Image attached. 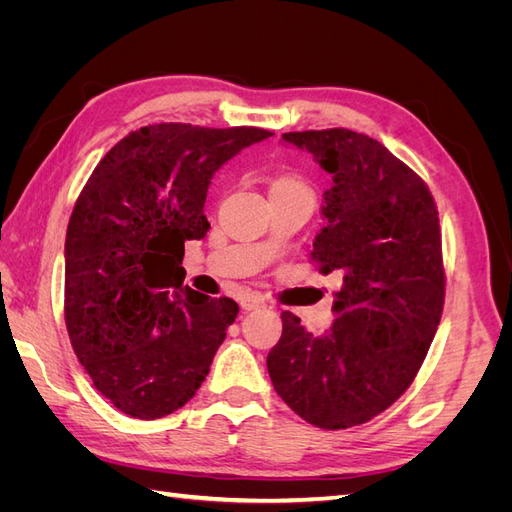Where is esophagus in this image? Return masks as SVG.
Masks as SVG:
<instances>
[{
  "label": "esophagus",
  "instance_id": "obj_1",
  "mask_svg": "<svg viewBox=\"0 0 512 512\" xmlns=\"http://www.w3.org/2000/svg\"><path fill=\"white\" fill-rule=\"evenodd\" d=\"M239 303H241L245 312H252V309H258V307H265V301H262L258 294H245V297H241Z\"/></svg>",
  "mask_w": 512,
  "mask_h": 512
}]
</instances>
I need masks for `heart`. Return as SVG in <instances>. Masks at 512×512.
<instances>
[{"label": "heart", "mask_w": 512, "mask_h": 512, "mask_svg": "<svg viewBox=\"0 0 512 512\" xmlns=\"http://www.w3.org/2000/svg\"><path fill=\"white\" fill-rule=\"evenodd\" d=\"M280 188H307L305 181L301 177H294V175H284L273 183V190H280Z\"/></svg>", "instance_id": "b5f03b06"}]
</instances>
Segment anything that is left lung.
Wrapping results in <instances>:
<instances>
[{"mask_svg": "<svg viewBox=\"0 0 512 512\" xmlns=\"http://www.w3.org/2000/svg\"><path fill=\"white\" fill-rule=\"evenodd\" d=\"M282 138L314 153L333 177L309 262L344 284L327 335L282 314L267 369L303 421L348 429L406 393L438 331L446 294L438 207L427 183L367 134L329 128Z\"/></svg>", "mask_w": 512, "mask_h": 512, "instance_id": "1", "label": "left lung"}]
</instances>
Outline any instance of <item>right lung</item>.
<instances>
[{"label": "right lung", "instance_id": "1", "mask_svg": "<svg viewBox=\"0 0 512 512\" xmlns=\"http://www.w3.org/2000/svg\"><path fill=\"white\" fill-rule=\"evenodd\" d=\"M273 132L153 123L98 162L66 232L64 316L96 389L153 421L196 395L239 305L183 286L185 241L209 230L211 177Z\"/></svg>", "mask_w": 512, "mask_h": 512}]
</instances>
